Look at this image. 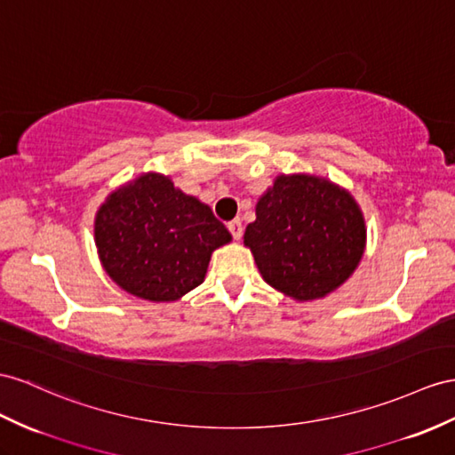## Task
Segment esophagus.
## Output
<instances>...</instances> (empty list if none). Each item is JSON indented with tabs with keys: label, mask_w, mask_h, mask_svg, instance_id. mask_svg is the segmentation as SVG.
Instances as JSON below:
<instances>
[{
	"label": "esophagus",
	"mask_w": 455,
	"mask_h": 455,
	"mask_svg": "<svg viewBox=\"0 0 455 455\" xmlns=\"http://www.w3.org/2000/svg\"><path fill=\"white\" fill-rule=\"evenodd\" d=\"M228 227V230H230V235H232V238L235 240H240L242 238V220L240 219H235V220H230V223L227 225Z\"/></svg>",
	"instance_id": "1"
}]
</instances>
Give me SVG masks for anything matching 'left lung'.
Instances as JSON below:
<instances>
[{
  "instance_id": "obj_1",
  "label": "left lung",
  "mask_w": 455,
  "mask_h": 455,
  "mask_svg": "<svg viewBox=\"0 0 455 455\" xmlns=\"http://www.w3.org/2000/svg\"><path fill=\"white\" fill-rule=\"evenodd\" d=\"M243 243L273 288L315 299L339 288L365 250V223L354 197L309 174L278 177L255 207Z\"/></svg>"
}]
</instances>
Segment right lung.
Segmentation results:
<instances>
[{"label": "right lung", "mask_w": 455, "mask_h": 455, "mask_svg": "<svg viewBox=\"0 0 455 455\" xmlns=\"http://www.w3.org/2000/svg\"><path fill=\"white\" fill-rule=\"evenodd\" d=\"M230 232L212 209L161 174L113 192L96 217L103 269L126 292L172 301L204 283L212 251Z\"/></svg>", "instance_id": "right-lung-1"}]
</instances>
